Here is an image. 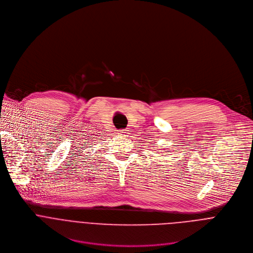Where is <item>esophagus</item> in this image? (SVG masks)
I'll list each match as a JSON object with an SVG mask.
<instances>
[{
    "label": "esophagus",
    "mask_w": 253,
    "mask_h": 253,
    "mask_svg": "<svg viewBox=\"0 0 253 253\" xmlns=\"http://www.w3.org/2000/svg\"><path fill=\"white\" fill-rule=\"evenodd\" d=\"M119 131V134H122V135H126L128 134V129H121V130H118Z\"/></svg>",
    "instance_id": "obj_1"
}]
</instances>
